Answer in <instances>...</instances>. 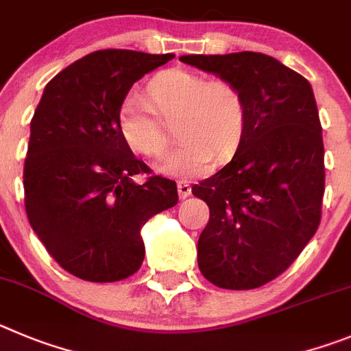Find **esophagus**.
Wrapping results in <instances>:
<instances>
[{"instance_id": "esophagus-1", "label": "esophagus", "mask_w": 351, "mask_h": 351, "mask_svg": "<svg viewBox=\"0 0 351 351\" xmlns=\"http://www.w3.org/2000/svg\"><path fill=\"white\" fill-rule=\"evenodd\" d=\"M176 189H178L180 199H185L192 194V187L189 185V182H185V180H180V182L176 183Z\"/></svg>"}]
</instances>
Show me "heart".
<instances>
[{
    "mask_svg": "<svg viewBox=\"0 0 351 351\" xmlns=\"http://www.w3.org/2000/svg\"><path fill=\"white\" fill-rule=\"evenodd\" d=\"M145 100L125 97L117 110V128L131 150L162 156L173 124L180 141L159 169L175 176L201 175L211 157L223 159L238 145L246 121V103L234 82L187 69H166L145 87Z\"/></svg>",
    "mask_w": 351,
    "mask_h": 351,
    "instance_id": "b5f03b06",
    "label": "heart"
}]
</instances>
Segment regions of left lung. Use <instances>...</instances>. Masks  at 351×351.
Returning a JSON list of instances; mask_svg holds the SVG:
<instances>
[{"mask_svg":"<svg viewBox=\"0 0 351 351\" xmlns=\"http://www.w3.org/2000/svg\"><path fill=\"white\" fill-rule=\"evenodd\" d=\"M180 61L234 82L245 96L234 157L192 194L210 208L197 241L199 271L220 289H257L299 257L320 223L325 166L313 89L261 52Z\"/></svg>","mask_w":351,"mask_h":351,"instance_id":"left-lung-1","label":"left lung"}]
</instances>
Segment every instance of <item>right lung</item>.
<instances>
[{
  "label": "right lung",
  "instance_id": "obj_1",
  "mask_svg": "<svg viewBox=\"0 0 351 351\" xmlns=\"http://www.w3.org/2000/svg\"><path fill=\"white\" fill-rule=\"evenodd\" d=\"M173 53L106 49L45 85L24 162L27 220L62 269L87 282H119L140 269V230L178 203L176 183L150 173L121 138L117 110L134 82Z\"/></svg>",
  "mask_w": 351,
  "mask_h": 351
}]
</instances>
